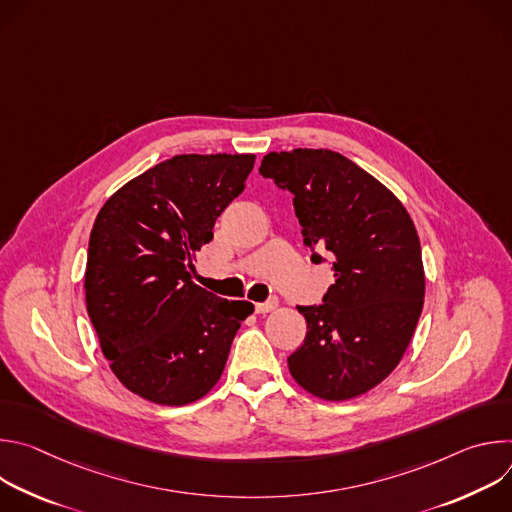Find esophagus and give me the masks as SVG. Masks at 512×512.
Listing matches in <instances>:
<instances>
[{
	"instance_id": "esophagus-1",
	"label": "esophagus",
	"mask_w": 512,
	"mask_h": 512,
	"mask_svg": "<svg viewBox=\"0 0 512 512\" xmlns=\"http://www.w3.org/2000/svg\"><path fill=\"white\" fill-rule=\"evenodd\" d=\"M275 306H277V304H275V300L257 302V304H255V312H257V314H267V312H271Z\"/></svg>"
}]
</instances>
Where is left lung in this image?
I'll use <instances>...</instances> for the list:
<instances>
[{
    "instance_id": "left-lung-1",
    "label": "left lung",
    "mask_w": 512,
    "mask_h": 512,
    "mask_svg": "<svg viewBox=\"0 0 512 512\" xmlns=\"http://www.w3.org/2000/svg\"><path fill=\"white\" fill-rule=\"evenodd\" d=\"M259 174L294 194L312 263L336 277L322 304L298 306L308 332L289 373L320 399L367 393L397 367L421 316L415 225L391 190L330 150L269 152Z\"/></svg>"
}]
</instances>
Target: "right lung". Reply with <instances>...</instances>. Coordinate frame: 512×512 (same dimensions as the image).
I'll use <instances>...</instances> for the list:
<instances>
[{
  "instance_id": "1",
  "label": "right lung",
  "mask_w": 512,
  "mask_h": 512,
  "mask_svg": "<svg viewBox=\"0 0 512 512\" xmlns=\"http://www.w3.org/2000/svg\"><path fill=\"white\" fill-rule=\"evenodd\" d=\"M253 154L174 156L117 190L89 239L87 312L115 377L158 405H186L221 379L245 300L196 285L194 253L245 190Z\"/></svg>"
}]
</instances>
